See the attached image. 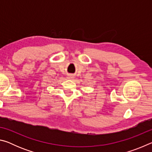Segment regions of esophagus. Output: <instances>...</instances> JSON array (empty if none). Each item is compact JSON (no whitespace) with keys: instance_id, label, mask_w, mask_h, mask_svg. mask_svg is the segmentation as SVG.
<instances>
[{"instance_id":"esophagus-1","label":"esophagus","mask_w":152,"mask_h":152,"mask_svg":"<svg viewBox=\"0 0 152 152\" xmlns=\"http://www.w3.org/2000/svg\"><path fill=\"white\" fill-rule=\"evenodd\" d=\"M72 78V77L70 76H68V78H69V79H70V78Z\"/></svg>"}]
</instances>
